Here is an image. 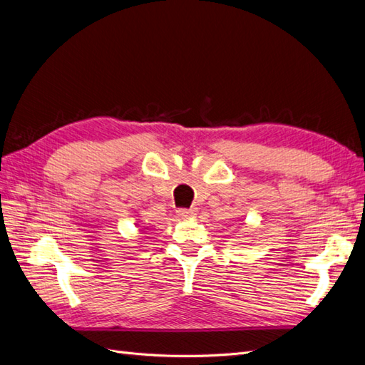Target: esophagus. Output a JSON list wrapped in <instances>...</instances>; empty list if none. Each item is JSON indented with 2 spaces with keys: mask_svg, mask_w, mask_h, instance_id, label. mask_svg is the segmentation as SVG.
<instances>
[{
  "mask_svg": "<svg viewBox=\"0 0 365 365\" xmlns=\"http://www.w3.org/2000/svg\"><path fill=\"white\" fill-rule=\"evenodd\" d=\"M176 213H178V217H181V218H189V217L197 215V209H195V207H192V209H178Z\"/></svg>",
  "mask_w": 365,
  "mask_h": 365,
  "instance_id": "34e87169",
  "label": "esophagus"
}]
</instances>
